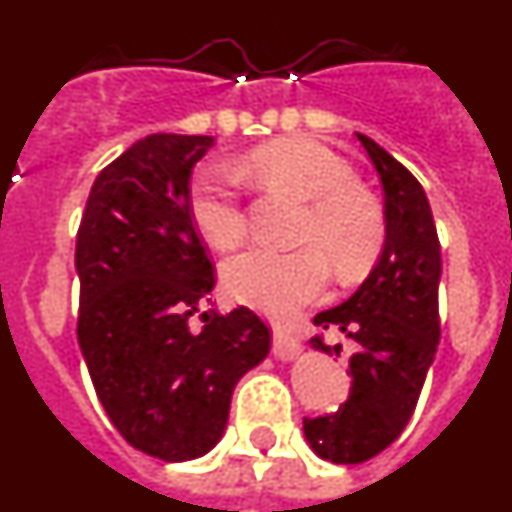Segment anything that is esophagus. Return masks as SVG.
<instances>
[{
    "label": "esophagus",
    "instance_id": "obj_1",
    "mask_svg": "<svg viewBox=\"0 0 512 512\" xmlns=\"http://www.w3.org/2000/svg\"><path fill=\"white\" fill-rule=\"evenodd\" d=\"M300 338L292 333V330L287 328H274V338H271V351H274V356L282 361H292L297 354H300Z\"/></svg>",
    "mask_w": 512,
    "mask_h": 512
}]
</instances>
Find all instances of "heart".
<instances>
[{
  "label": "heart",
  "instance_id": "heart-1",
  "mask_svg": "<svg viewBox=\"0 0 512 512\" xmlns=\"http://www.w3.org/2000/svg\"><path fill=\"white\" fill-rule=\"evenodd\" d=\"M246 169L266 187L307 200L297 251L253 246L225 264L228 295L269 318L287 320L318 300L328 284V261L338 277L354 279L374 266L387 243V215L359 187L356 171L320 140L282 138L256 148ZM189 217L212 248H233L246 235V210L233 176L217 166L194 174Z\"/></svg>",
  "mask_w": 512,
  "mask_h": 512
}]
</instances>
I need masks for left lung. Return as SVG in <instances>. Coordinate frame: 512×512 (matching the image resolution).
Here are the masks:
<instances>
[{
  "instance_id": "1",
  "label": "left lung",
  "mask_w": 512,
  "mask_h": 512,
  "mask_svg": "<svg viewBox=\"0 0 512 512\" xmlns=\"http://www.w3.org/2000/svg\"><path fill=\"white\" fill-rule=\"evenodd\" d=\"M382 179L387 243L382 259L343 305L315 315L312 323L338 330L351 343V392L336 413L305 418L312 451L336 464H361L402 433L418 405L428 366L441 338L438 279L441 243L420 182L395 156L356 133ZM310 343L325 354L323 333Z\"/></svg>"
}]
</instances>
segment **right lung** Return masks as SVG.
I'll use <instances>...</instances> for the list:
<instances>
[{"mask_svg":"<svg viewBox=\"0 0 512 512\" xmlns=\"http://www.w3.org/2000/svg\"><path fill=\"white\" fill-rule=\"evenodd\" d=\"M210 146L212 135L171 133L133 143L99 171L76 233V336L94 390L120 436L164 461L220 441L235 384L271 346L248 307L202 310L215 271L187 200Z\"/></svg>","mask_w":512,"mask_h":512,"instance_id":"obj_1","label":"right lung"}]
</instances>
